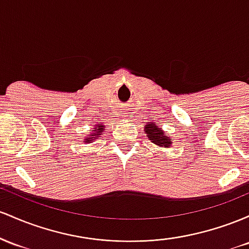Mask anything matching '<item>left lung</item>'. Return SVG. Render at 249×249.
<instances>
[{
  "label": "left lung",
  "mask_w": 249,
  "mask_h": 249,
  "mask_svg": "<svg viewBox=\"0 0 249 249\" xmlns=\"http://www.w3.org/2000/svg\"><path fill=\"white\" fill-rule=\"evenodd\" d=\"M144 133L147 134L148 139L159 147L166 148L169 147V144L172 143V142H170L172 139H170L161 128H159L154 122H148V124H144Z\"/></svg>",
  "instance_id": "8db88e82"
}]
</instances>
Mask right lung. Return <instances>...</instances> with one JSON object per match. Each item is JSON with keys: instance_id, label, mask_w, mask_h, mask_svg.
Here are the masks:
<instances>
[{"instance_id": "right-lung-1", "label": "right lung", "mask_w": 249, "mask_h": 249, "mask_svg": "<svg viewBox=\"0 0 249 249\" xmlns=\"http://www.w3.org/2000/svg\"><path fill=\"white\" fill-rule=\"evenodd\" d=\"M102 130H103L102 125H97V127H95L94 133L89 134V138H86L85 139V142H94V140H96V139L100 138V135H101Z\"/></svg>"}]
</instances>
